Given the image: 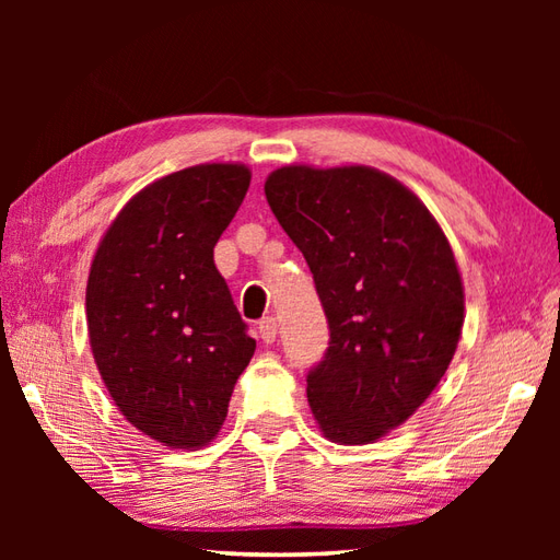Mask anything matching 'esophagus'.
I'll return each instance as SVG.
<instances>
[{
  "label": "esophagus",
  "mask_w": 560,
  "mask_h": 560,
  "mask_svg": "<svg viewBox=\"0 0 560 560\" xmlns=\"http://www.w3.org/2000/svg\"><path fill=\"white\" fill-rule=\"evenodd\" d=\"M259 337L265 343H273L279 337V323L273 317H265L259 323Z\"/></svg>",
  "instance_id": "1"
}]
</instances>
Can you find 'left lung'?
Here are the masks:
<instances>
[{
    "mask_svg": "<svg viewBox=\"0 0 560 560\" xmlns=\"http://www.w3.org/2000/svg\"><path fill=\"white\" fill-rule=\"evenodd\" d=\"M265 195L327 315V353L307 373L315 421L335 443H373L431 397L455 355L464 289L452 247L411 189L368 165H283Z\"/></svg>",
    "mask_w": 560,
    "mask_h": 560,
    "instance_id": "8db88e82",
    "label": "left lung"
}]
</instances>
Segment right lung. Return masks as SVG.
I'll return each instance as SVG.
<instances>
[{
    "mask_svg": "<svg viewBox=\"0 0 560 560\" xmlns=\"http://www.w3.org/2000/svg\"><path fill=\"white\" fill-rule=\"evenodd\" d=\"M249 187L243 163H201L127 201L91 261V351L117 409L165 447L219 435L255 339L213 265Z\"/></svg>",
    "mask_w": 560,
    "mask_h": 560,
    "instance_id": "1",
    "label": "right lung"
}]
</instances>
